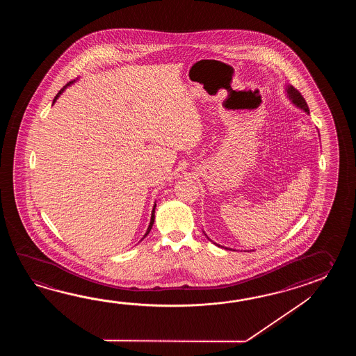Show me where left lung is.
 Returning a JSON list of instances; mask_svg holds the SVG:
<instances>
[{
    "label": "left lung",
    "mask_w": 356,
    "mask_h": 356,
    "mask_svg": "<svg viewBox=\"0 0 356 356\" xmlns=\"http://www.w3.org/2000/svg\"><path fill=\"white\" fill-rule=\"evenodd\" d=\"M286 94H288V98L291 100V103H293L294 106L302 109L305 113L309 114V108L307 106L305 99L302 98V94H300L299 91L296 90L294 86H291V85H286ZM207 239H209V241H211L209 236H207ZM213 244H216V243H213ZM216 245H218V247H221L219 244H216ZM222 248H225V247H222ZM225 250H230V248H225Z\"/></svg>",
    "instance_id": "left-lung-1"
}]
</instances>
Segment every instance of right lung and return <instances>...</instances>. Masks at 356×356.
<instances>
[{
	"label": "right lung",
	"instance_id": "right-lung-1",
	"mask_svg": "<svg viewBox=\"0 0 356 356\" xmlns=\"http://www.w3.org/2000/svg\"><path fill=\"white\" fill-rule=\"evenodd\" d=\"M75 83V81H70V83H66V86H63V88H62V89H60V90L58 91V94H57V95L54 97V103H56V100L58 99V97H60V94L63 92V90H65V89H66L67 86H70L71 83ZM155 207H156V204H154V209H152V219H150V224H149V227H147V230H146V233H145L144 238L145 236H146V235L149 234V233H150V230H152V224H154V220H155ZM144 238H143V239H144ZM143 239H141V241H143Z\"/></svg>",
	"mask_w": 356,
	"mask_h": 356
}]
</instances>
